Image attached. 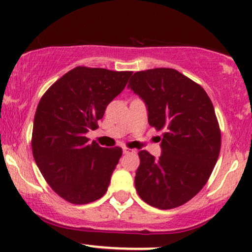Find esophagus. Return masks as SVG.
<instances>
[{
  "mask_svg": "<svg viewBox=\"0 0 252 252\" xmlns=\"http://www.w3.org/2000/svg\"><path fill=\"white\" fill-rule=\"evenodd\" d=\"M123 153H124V154H129V153H132V150L129 149V148H126V147H124Z\"/></svg>",
  "mask_w": 252,
  "mask_h": 252,
  "instance_id": "esophagus-1",
  "label": "esophagus"
}]
</instances>
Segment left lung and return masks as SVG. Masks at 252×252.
<instances>
[{
  "label": "left lung",
  "instance_id": "obj_1",
  "mask_svg": "<svg viewBox=\"0 0 252 252\" xmlns=\"http://www.w3.org/2000/svg\"><path fill=\"white\" fill-rule=\"evenodd\" d=\"M128 86L146 103L148 123L163 131L160 158L138 152L136 190L156 209L181 206L206 185L218 160L221 135L213 104L174 68L136 72Z\"/></svg>",
  "mask_w": 252,
  "mask_h": 252
}]
</instances>
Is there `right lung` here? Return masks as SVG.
I'll list each match as a JSON object with an SVG mask.
<instances>
[{
	"label": "right lung",
	"mask_w": 252,
	"mask_h": 252,
	"mask_svg": "<svg viewBox=\"0 0 252 252\" xmlns=\"http://www.w3.org/2000/svg\"><path fill=\"white\" fill-rule=\"evenodd\" d=\"M132 72L78 66L58 79L37 104L32 134L36 166L51 189L74 205L105 194L122 148L89 142L108 104Z\"/></svg>",
	"instance_id": "right-lung-1"
}]
</instances>
